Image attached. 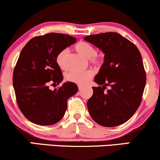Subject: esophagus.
Instances as JSON below:
<instances>
[{"label":"esophagus","instance_id":"obj_1","mask_svg":"<svg viewBox=\"0 0 160 160\" xmlns=\"http://www.w3.org/2000/svg\"><path fill=\"white\" fill-rule=\"evenodd\" d=\"M78 88H79V89H80V90H81V89H82V88H83V86H81V85H78Z\"/></svg>","mask_w":160,"mask_h":160}]
</instances>
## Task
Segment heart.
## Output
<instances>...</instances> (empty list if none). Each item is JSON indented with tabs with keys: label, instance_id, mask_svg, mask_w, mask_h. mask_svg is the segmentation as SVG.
Instances as JSON below:
<instances>
[{
	"label": "heart",
	"instance_id": "obj_1",
	"mask_svg": "<svg viewBox=\"0 0 160 160\" xmlns=\"http://www.w3.org/2000/svg\"><path fill=\"white\" fill-rule=\"evenodd\" d=\"M74 49L79 54L85 57L86 58H90L92 63L98 64L100 62V57L95 54L96 51L94 46L85 41H80L74 46ZM68 49H62L56 56V61L57 65L60 69L65 68V58L68 56ZM93 72L92 71H86L84 72H69L65 75V79L68 81L74 82L78 85H85L92 78Z\"/></svg>",
	"mask_w": 160,
	"mask_h": 160
}]
</instances>
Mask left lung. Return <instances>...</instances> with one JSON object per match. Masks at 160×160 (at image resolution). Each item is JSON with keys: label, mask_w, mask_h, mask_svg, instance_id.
I'll return each instance as SVG.
<instances>
[{"label": "left lung", "mask_w": 160, "mask_h": 160, "mask_svg": "<svg viewBox=\"0 0 160 160\" xmlns=\"http://www.w3.org/2000/svg\"><path fill=\"white\" fill-rule=\"evenodd\" d=\"M84 40L104 54V63L94 79L98 86L92 87L93 94L87 101L88 111L101 126H120L132 117L141 104L146 84L141 53L117 32L89 35ZM108 85L110 89L105 92Z\"/></svg>", "instance_id": "obj_1"}]
</instances>
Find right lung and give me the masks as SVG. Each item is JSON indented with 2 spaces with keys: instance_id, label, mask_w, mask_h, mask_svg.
<instances>
[{
  "instance_id": "right-lung-1",
  "label": "right lung",
  "mask_w": 160,
  "mask_h": 160,
  "mask_svg": "<svg viewBox=\"0 0 160 160\" xmlns=\"http://www.w3.org/2000/svg\"><path fill=\"white\" fill-rule=\"evenodd\" d=\"M76 41L67 34L49 33L32 38L21 51L12 85L20 111L31 122L40 126L58 122L65 115L68 99L78 92L72 82L54 90L48 86L49 82L59 84L63 80L56 56Z\"/></svg>"
}]
</instances>
